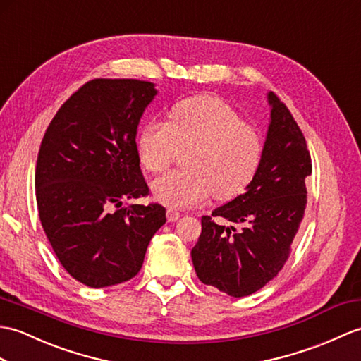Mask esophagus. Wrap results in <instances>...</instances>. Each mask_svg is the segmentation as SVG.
Here are the masks:
<instances>
[{"label": "esophagus", "instance_id": "1", "mask_svg": "<svg viewBox=\"0 0 361 361\" xmlns=\"http://www.w3.org/2000/svg\"><path fill=\"white\" fill-rule=\"evenodd\" d=\"M166 215H167V221H169V223H175L180 219V212L177 211V209H172V207L167 209Z\"/></svg>", "mask_w": 361, "mask_h": 361}]
</instances>
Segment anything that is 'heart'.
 Returning a JSON list of instances; mask_svg holds the SVG:
<instances>
[{
  "instance_id": "obj_1",
  "label": "heart",
  "mask_w": 361,
  "mask_h": 361,
  "mask_svg": "<svg viewBox=\"0 0 361 361\" xmlns=\"http://www.w3.org/2000/svg\"><path fill=\"white\" fill-rule=\"evenodd\" d=\"M184 150L186 169L152 183L155 198L171 207L201 204L212 194L220 201L238 197L255 177L263 142L232 106L200 95L175 104L167 124L147 121L137 135L140 163L150 173L166 171Z\"/></svg>"
}]
</instances>
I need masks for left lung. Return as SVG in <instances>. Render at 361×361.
Here are the masks:
<instances>
[{"instance_id": "8db88e82", "label": "left lung", "mask_w": 361, "mask_h": 361, "mask_svg": "<svg viewBox=\"0 0 361 361\" xmlns=\"http://www.w3.org/2000/svg\"><path fill=\"white\" fill-rule=\"evenodd\" d=\"M271 124L262 161L245 194L201 216L192 249L198 279L231 297H246L276 276L305 216L311 154L294 116L267 94Z\"/></svg>"}]
</instances>
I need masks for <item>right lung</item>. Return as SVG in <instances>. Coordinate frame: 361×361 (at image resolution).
<instances>
[{
	"instance_id": "1",
	"label": "right lung",
	"mask_w": 361,
	"mask_h": 361,
	"mask_svg": "<svg viewBox=\"0 0 361 361\" xmlns=\"http://www.w3.org/2000/svg\"><path fill=\"white\" fill-rule=\"evenodd\" d=\"M152 82L97 78L58 109L41 141L35 194L41 226L75 280L106 288L135 276L154 233L166 223L140 169L137 128Z\"/></svg>"
}]
</instances>
